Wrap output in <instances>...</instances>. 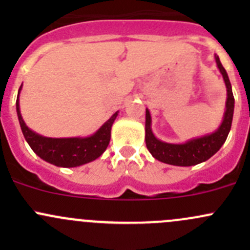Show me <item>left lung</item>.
I'll list each match as a JSON object with an SVG mask.
<instances>
[{"label":"left lung","mask_w":250,"mask_h":250,"mask_svg":"<svg viewBox=\"0 0 250 250\" xmlns=\"http://www.w3.org/2000/svg\"><path fill=\"white\" fill-rule=\"evenodd\" d=\"M216 66L219 71L223 75L224 82L226 85V98L225 112H224L223 122L219 125L216 130L210 134L203 135V137L190 139L183 144H170L162 141L155 137L152 129H151V115L148 109H146V121H145V141L146 147L150 151L151 155L156 160L163 163L172 166H180V167H190L202 163L209 160L213 155H215L221 146L225 143L229 133H230L231 125H232L233 110H234V98L232 94L230 80H229L228 72L221 65L220 59L215 55Z\"/></svg>","instance_id":"1"}]
</instances>
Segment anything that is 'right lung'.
Masks as SVG:
<instances>
[{"instance_id":"right-lung-1","label":"right lung","mask_w":250,"mask_h":250,"mask_svg":"<svg viewBox=\"0 0 250 250\" xmlns=\"http://www.w3.org/2000/svg\"><path fill=\"white\" fill-rule=\"evenodd\" d=\"M21 87L22 84L20 85L19 92H18L16 104L18 120H19L25 140L37 156L57 167L72 168L92 162L104 153L110 143L111 127L117 117L118 111L113 113L94 134L89 137L47 138L30 129L22 120L19 106V94Z\"/></svg>"}]
</instances>
